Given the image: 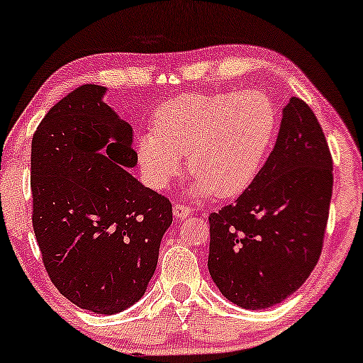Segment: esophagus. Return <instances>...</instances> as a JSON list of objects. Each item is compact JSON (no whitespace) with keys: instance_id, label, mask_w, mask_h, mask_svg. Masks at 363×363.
Masks as SVG:
<instances>
[{"instance_id":"obj_1","label":"esophagus","mask_w":363,"mask_h":363,"mask_svg":"<svg viewBox=\"0 0 363 363\" xmlns=\"http://www.w3.org/2000/svg\"><path fill=\"white\" fill-rule=\"evenodd\" d=\"M174 216H176L177 220H186L187 216L191 215V208L186 206V205H181V203H177L176 206H174Z\"/></svg>"}]
</instances>
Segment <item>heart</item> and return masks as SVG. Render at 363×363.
Wrapping results in <instances>:
<instances>
[{
	"mask_svg": "<svg viewBox=\"0 0 363 363\" xmlns=\"http://www.w3.org/2000/svg\"><path fill=\"white\" fill-rule=\"evenodd\" d=\"M278 114L259 91L191 94L155 112L153 129L141 135L136 158L145 182L167 189L182 170L194 176V198L242 194L273 147Z\"/></svg>",
	"mask_w": 363,
	"mask_h": 363,
	"instance_id": "b5f03b06",
	"label": "heart"
}]
</instances>
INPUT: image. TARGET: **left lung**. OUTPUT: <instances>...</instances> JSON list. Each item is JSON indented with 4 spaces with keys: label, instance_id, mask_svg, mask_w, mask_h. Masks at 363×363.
<instances>
[{
    "label": "left lung",
    "instance_id": "obj_1",
    "mask_svg": "<svg viewBox=\"0 0 363 363\" xmlns=\"http://www.w3.org/2000/svg\"><path fill=\"white\" fill-rule=\"evenodd\" d=\"M333 193V160L318 118L290 97L277 143L234 205L210 215L211 280L249 311L277 306L318 264Z\"/></svg>",
    "mask_w": 363,
    "mask_h": 363
}]
</instances>
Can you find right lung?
I'll return each mask as SVG.
<instances>
[{"mask_svg":"<svg viewBox=\"0 0 363 363\" xmlns=\"http://www.w3.org/2000/svg\"><path fill=\"white\" fill-rule=\"evenodd\" d=\"M82 85L44 116L32 138L34 232L49 278L95 314L136 303L155 273L172 205L129 172L133 128Z\"/></svg>","mask_w":363,"mask_h":363,"instance_id":"right-lung-1","label":"right lung"}]
</instances>
